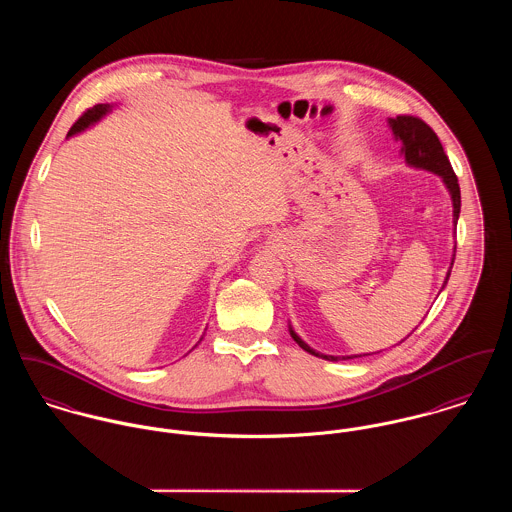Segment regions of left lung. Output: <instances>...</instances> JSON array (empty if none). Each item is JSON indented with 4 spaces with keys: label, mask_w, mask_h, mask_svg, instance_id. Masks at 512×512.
Here are the masks:
<instances>
[{
    "label": "left lung",
    "mask_w": 512,
    "mask_h": 512,
    "mask_svg": "<svg viewBox=\"0 0 512 512\" xmlns=\"http://www.w3.org/2000/svg\"><path fill=\"white\" fill-rule=\"evenodd\" d=\"M388 126L396 138V142H402V155L406 159V163L410 167H416V169H426V171H432L436 173L438 177H441L443 185L447 187L449 195H451V205H453V226H457V219H459V211H461V191H459V183H457V177L453 173V167L441 147L436 132L420 118H414V116H396V118H388ZM453 260H455V248H453V258H451V266H453ZM451 266L447 270V276H445V282L441 286V290L447 286V280H449V274H451ZM290 335H292L293 341L303 349L307 351L309 355L313 357H319V359H325V361H347V359H355V357H363V355H351V357H333V355H323V353H317L315 349H311L305 341H301V337L295 333L290 325Z\"/></svg>",
    "instance_id": "8db88e82"
}]
</instances>
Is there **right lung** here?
<instances>
[{
  "mask_svg": "<svg viewBox=\"0 0 512 512\" xmlns=\"http://www.w3.org/2000/svg\"><path fill=\"white\" fill-rule=\"evenodd\" d=\"M112 104H96V106H92L90 110H86L76 122H74L73 128L69 130V136L67 138H71V136H76V134H80V132H84L86 128H90V126H94L96 122H100L106 114H110L112 112Z\"/></svg>",
  "mask_w": 512,
  "mask_h": 512,
  "instance_id": "obj_1",
  "label": "right lung"
}]
</instances>
